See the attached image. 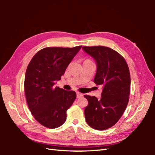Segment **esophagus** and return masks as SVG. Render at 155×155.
Listing matches in <instances>:
<instances>
[{"instance_id": "esophagus-1", "label": "esophagus", "mask_w": 155, "mask_h": 155, "mask_svg": "<svg viewBox=\"0 0 155 155\" xmlns=\"http://www.w3.org/2000/svg\"><path fill=\"white\" fill-rule=\"evenodd\" d=\"M83 94L82 93H77V98H80L81 97H83Z\"/></svg>"}]
</instances>
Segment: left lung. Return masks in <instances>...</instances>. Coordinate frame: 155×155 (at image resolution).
Segmentation results:
<instances>
[{"label":"left lung","mask_w":155,"mask_h":155,"mask_svg":"<svg viewBox=\"0 0 155 155\" xmlns=\"http://www.w3.org/2000/svg\"><path fill=\"white\" fill-rule=\"evenodd\" d=\"M97 62L94 83L103 87L101 97L84 95L88 102L84 108L87 124L94 129L103 130L113 127L120 119L129 100L130 75L123 56L103 46L83 47Z\"/></svg>","instance_id":"left-lung-1"}]
</instances>
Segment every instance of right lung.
Listing matches in <instances>:
<instances>
[{
  "mask_svg": "<svg viewBox=\"0 0 155 155\" xmlns=\"http://www.w3.org/2000/svg\"><path fill=\"white\" fill-rule=\"evenodd\" d=\"M82 46L73 48L47 47L35 54L27 68L25 92L28 107L42 126L55 128L67 120V110L77 94L55 87Z\"/></svg>",
  "mask_w": 155,
  "mask_h": 155,
  "instance_id": "1",
  "label": "right lung"
}]
</instances>
